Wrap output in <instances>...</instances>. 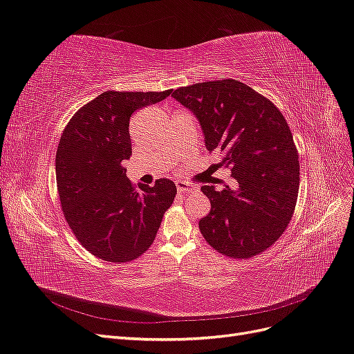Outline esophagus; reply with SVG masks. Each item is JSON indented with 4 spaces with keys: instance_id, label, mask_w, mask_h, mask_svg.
<instances>
[{
    "instance_id": "esophagus-1",
    "label": "esophagus",
    "mask_w": 354,
    "mask_h": 354,
    "mask_svg": "<svg viewBox=\"0 0 354 354\" xmlns=\"http://www.w3.org/2000/svg\"><path fill=\"white\" fill-rule=\"evenodd\" d=\"M176 186H177L178 194H186V192H187V194H190V192H196L198 190V187L186 183V181H177Z\"/></svg>"
}]
</instances>
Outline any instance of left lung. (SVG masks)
<instances>
[{"mask_svg": "<svg viewBox=\"0 0 354 354\" xmlns=\"http://www.w3.org/2000/svg\"><path fill=\"white\" fill-rule=\"evenodd\" d=\"M173 97L196 116L208 152L221 155L214 169H230L236 186L203 185L211 211L202 236L233 259H250L272 246L288 227L299 187V162L291 130L276 106L236 80L180 87ZM207 183V181H205Z\"/></svg>", "mask_w": 354, "mask_h": 354, "instance_id": "8db88e82", "label": "left lung"}]
</instances>
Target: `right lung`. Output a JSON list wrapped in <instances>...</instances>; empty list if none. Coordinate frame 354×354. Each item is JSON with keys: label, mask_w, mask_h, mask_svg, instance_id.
Here are the masks:
<instances>
[{"label": "right lung", "mask_w": 354, "mask_h": 354, "mask_svg": "<svg viewBox=\"0 0 354 354\" xmlns=\"http://www.w3.org/2000/svg\"><path fill=\"white\" fill-rule=\"evenodd\" d=\"M167 91H104L72 116L56 153V180L65 218L80 243L100 260L127 263L155 241L177 194L174 181L134 187L127 177L131 115L162 102Z\"/></svg>", "instance_id": "add662e5"}]
</instances>
